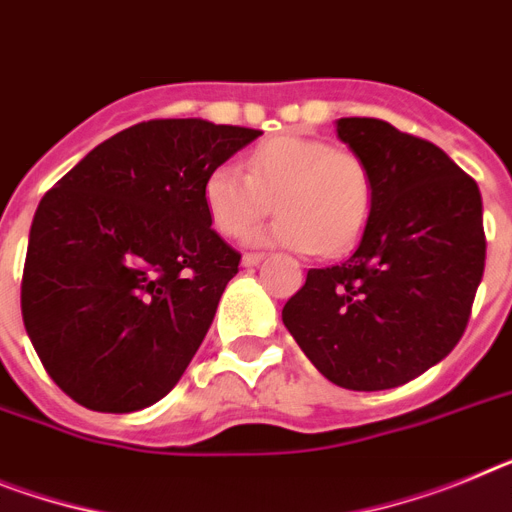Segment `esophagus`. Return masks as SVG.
Here are the masks:
<instances>
[{
	"mask_svg": "<svg viewBox=\"0 0 512 512\" xmlns=\"http://www.w3.org/2000/svg\"><path fill=\"white\" fill-rule=\"evenodd\" d=\"M261 259H264L261 253H246V256H243V266H256L261 264Z\"/></svg>",
	"mask_w": 512,
	"mask_h": 512,
	"instance_id": "1",
	"label": "esophagus"
}]
</instances>
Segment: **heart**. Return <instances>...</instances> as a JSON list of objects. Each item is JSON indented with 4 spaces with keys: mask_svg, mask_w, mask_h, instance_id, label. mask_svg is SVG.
Returning a JSON list of instances; mask_svg holds the SVG:
<instances>
[{
    "mask_svg": "<svg viewBox=\"0 0 512 512\" xmlns=\"http://www.w3.org/2000/svg\"><path fill=\"white\" fill-rule=\"evenodd\" d=\"M246 169L214 165L202 199L212 227L227 238L248 233L277 207L272 240L336 256L355 246L375 207V176L357 152L326 139L282 134L261 142Z\"/></svg>",
    "mask_w": 512,
    "mask_h": 512,
    "instance_id": "heart-1",
    "label": "heart"
}]
</instances>
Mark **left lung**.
Masks as SVG:
<instances>
[{"mask_svg":"<svg viewBox=\"0 0 512 512\" xmlns=\"http://www.w3.org/2000/svg\"><path fill=\"white\" fill-rule=\"evenodd\" d=\"M336 134L373 170V214L347 261L310 269L282 321L331 383L383 391L464 336L487 256L482 194L440 147L388 121L339 119Z\"/></svg>","mask_w":512,"mask_h":512,"instance_id":"1","label":"left lung"}]
</instances>
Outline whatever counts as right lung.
I'll return each instance as SVG.
<instances>
[{"label": "right lung", "mask_w": 512, "mask_h": 512, "mask_svg": "<svg viewBox=\"0 0 512 512\" xmlns=\"http://www.w3.org/2000/svg\"><path fill=\"white\" fill-rule=\"evenodd\" d=\"M155 119L87 152L41 199L23 269V321L77 404L126 414L181 381L240 253L212 230L202 186L259 137Z\"/></svg>", "instance_id": "right-lung-1"}]
</instances>
